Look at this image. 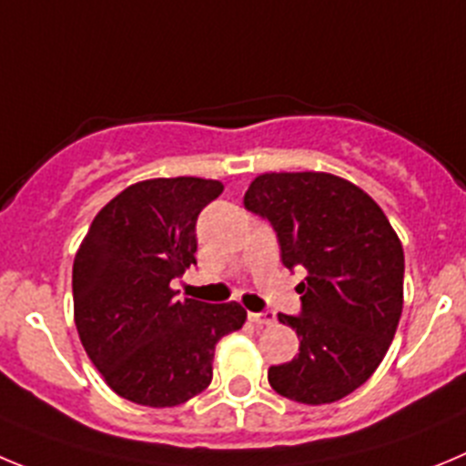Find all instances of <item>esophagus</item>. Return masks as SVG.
Masks as SVG:
<instances>
[{
  "mask_svg": "<svg viewBox=\"0 0 466 466\" xmlns=\"http://www.w3.org/2000/svg\"><path fill=\"white\" fill-rule=\"evenodd\" d=\"M250 321H253L255 326H271L276 324V312L273 310H264V312H250Z\"/></svg>",
  "mask_w": 466,
  "mask_h": 466,
  "instance_id": "esophagus-1",
  "label": "esophagus"
}]
</instances>
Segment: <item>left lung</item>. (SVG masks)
I'll return each instance as SVG.
<instances>
[{"mask_svg": "<svg viewBox=\"0 0 466 466\" xmlns=\"http://www.w3.org/2000/svg\"><path fill=\"white\" fill-rule=\"evenodd\" d=\"M248 211L268 220L287 268H306L299 315H278L301 338L289 363L268 368L273 390L329 404L370 380L402 315L404 253L375 199L324 172H271L250 184Z\"/></svg>", "mask_w": 466, "mask_h": 466, "instance_id": "obj_1", "label": "left lung"}]
</instances>
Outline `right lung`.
<instances>
[{
  "mask_svg": "<svg viewBox=\"0 0 466 466\" xmlns=\"http://www.w3.org/2000/svg\"><path fill=\"white\" fill-rule=\"evenodd\" d=\"M223 184L198 177L128 186L98 211L73 262L82 347L107 386L145 407H177L213 377V351L238 331V303L177 299L174 280L198 264V216Z\"/></svg>",
  "mask_w": 466,
  "mask_h": 466,
  "instance_id": "1",
  "label": "right lung"
}]
</instances>
